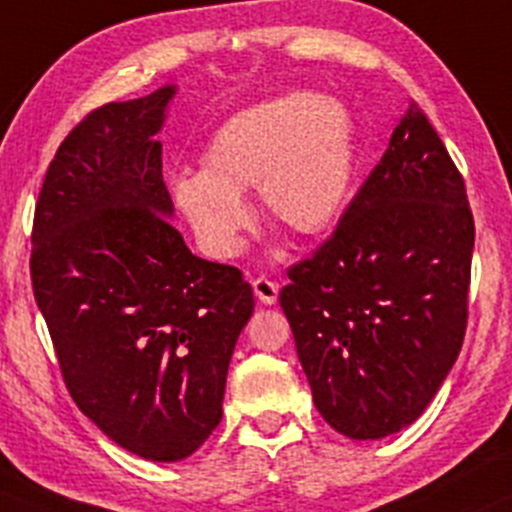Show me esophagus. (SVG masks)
<instances>
[{
	"instance_id": "obj_1",
	"label": "esophagus",
	"mask_w": 512,
	"mask_h": 512,
	"mask_svg": "<svg viewBox=\"0 0 512 512\" xmlns=\"http://www.w3.org/2000/svg\"><path fill=\"white\" fill-rule=\"evenodd\" d=\"M251 286H254V293H256L258 303L273 305L278 300V283L268 281V278L261 276V278H256V281L251 283Z\"/></svg>"
}]
</instances>
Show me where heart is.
<instances>
[{"instance_id":"obj_1","label":"heart","mask_w":512,"mask_h":512,"mask_svg":"<svg viewBox=\"0 0 512 512\" xmlns=\"http://www.w3.org/2000/svg\"><path fill=\"white\" fill-rule=\"evenodd\" d=\"M355 177V125L342 100L286 93L231 115L202 152V172H182L172 197L209 256L236 258L251 226L244 194L300 236L340 219Z\"/></svg>"}]
</instances>
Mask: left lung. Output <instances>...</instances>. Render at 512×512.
I'll return each instance as SVG.
<instances>
[{"label": "left lung", "instance_id": "8db88e82", "mask_svg": "<svg viewBox=\"0 0 512 512\" xmlns=\"http://www.w3.org/2000/svg\"><path fill=\"white\" fill-rule=\"evenodd\" d=\"M466 184L416 103L328 241L288 271L281 308L323 419L374 441L414 424L468 318Z\"/></svg>", "mask_w": 512, "mask_h": 512}]
</instances>
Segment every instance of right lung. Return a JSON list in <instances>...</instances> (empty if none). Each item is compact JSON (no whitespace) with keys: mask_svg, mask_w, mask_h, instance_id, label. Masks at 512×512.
I'll use <instances>...</instances> for the list:
<instances>
[{"mask_svg":"<svg viewBox=\"0 0 512 512\" xmlns=\"http://www.w3.org/2000/svg\"><path fill=\"white\" fill-rule=\"evenodd\" d=\"M177 86L88 113L44 177L31 283L73 402L125 451L172 463L221 421L254 291L172 226L162 179Z\"/></svg>","mask_w":512,"mask_h":512,"instance_id":"add662e5","label":"right lung"}]
</instances>
